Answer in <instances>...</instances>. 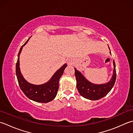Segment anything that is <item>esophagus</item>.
I'll list each match as a JSON object with an SVG mask.
<instances>
[{"label":"esophagus","mask_w":133,"mask_h":133,"mask_svg":"<svg viewBox=\"0 0 133 133\" xmlns=\"http://www.w3.org/2000/svg\"><path fill=\"white\" fill-rule=\"evenodd\" d=\"M68 64L69 65H72V61L71 59H69L68 61Z\"/></svg>","instance_id":"1"}]
</instances>
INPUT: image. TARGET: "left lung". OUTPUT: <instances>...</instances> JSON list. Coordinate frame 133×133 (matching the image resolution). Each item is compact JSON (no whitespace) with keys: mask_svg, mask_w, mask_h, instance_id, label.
I'll return each mask as SVG.
<instances>
[{"mask_svg":"<svg viewBox=\"0 0 133 133\" xmlns=\"http://www.w3.org/2000/svg\"><path fill=\"white\" fill-rule=\"evenodd\" d=\"M110 53L111 54V51H110ZM113 64L114 68L111 78L108 83L103 84H95L89 82L82 74V73L75 68L77 88L81 95L91 101L99 100L106 95L111 90L116 80V74L114 60H113Z\"/></svg>","mask_w":133,"mask_h":133,"instance_id":"left-lung-1","label":"left lung"}]
</instances>
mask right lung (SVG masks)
I'll return each mask as SVG.
<instances>
[{
	"instance_id": "obj_1",
	"label": "right lung",
	"mask_w": 133,
	"mask_h": 133,
	"mask_svg": "<svg viewBox=\"0 0 133 133\" xmlns=\"http://www.w3.org/2000/svg\"><path fill=\"white\" fill-rule=\"evenodd\" d=\"M30 37L21 48L18 55V60L16 64V75L21 90L25 95L32 101L39 103H48L55 98L58 89L59 78L64 73L66 64L62 66L50 79L45 84L41 85H34L30 83L24 78L22 75L19 68V55L23 47L29 41Z\"/></svg>"
}]
</instances>
